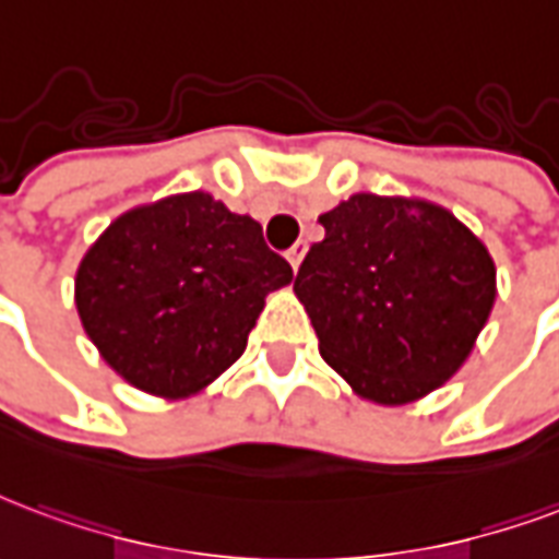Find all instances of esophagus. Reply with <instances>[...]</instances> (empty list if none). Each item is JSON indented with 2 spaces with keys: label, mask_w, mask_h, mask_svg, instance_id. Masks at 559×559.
<instances>
[{
  "label": "esophagus",
  "mask_w": 559,
  "mask_h": 559,
  "mask_svg": "<svg viewBox=\"0 0 559 559\" xmlns=\"http://www.w3.org/2000/svg\"><path fill=\"white\" fill-rule=\"evenodd\" d=\"M305 251H308V246H305V242H296V246H293L290 251H287V260H290L293 269H299L301 258H305Z\"/></svg>",
  "instance_id": "1"
}]
</instances>
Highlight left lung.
<instances>
[{
    "mask_svg": "<svg viewBox=\"0 0 559 559\" xmlns=\"http://www.w3.org/2000/svg\"><path fill=\"white\" fill-rule=\"evenodd\" d=\"M325 239L293 290L320 355L364 400L406 406L465 364L495 305V260L450 210L358 192L322 213Z\"/></svg>",
    "mask_w": 559,
    "mask_h": 559,
    "instance_id": "8db88e82",
    "label": "left lung"
}]
</instances>
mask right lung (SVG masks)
Listing matches in <instances>:
<instances>
[{
    "label": "right lung",
    "mask_w": 559,
    "mask_h": 559,
    "mask_svg": "<svg viewBox=\"0 0 559 559\" xmlns=\"http://www.w3.org/2000/svg\"><path fill=\"white\" fill-rule=\"evenodd\" d=\"M293 281L251 216L206 192L118 216L76 269V311L111 370L183 400L246 353L266 296Z\"/></svg>",
    "instance_id": "1"
}]
</instances>
